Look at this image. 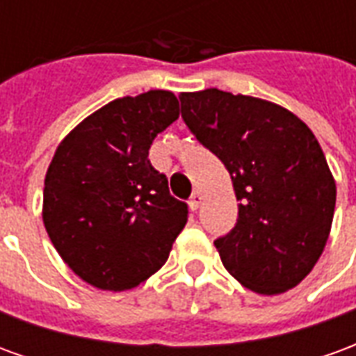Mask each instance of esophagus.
<instances>
[{
  "mask_svg": "<svg viewBox=\"0 0 356 356\" xmlns=\"http://www.w3.org/2000/svg\"><path fill=\"white\" fill-rule=\"evenodd\" d=\"M200 204H202V193L200 191H196V193H193V196H191L188 206H191V209H193V211H196V209L200 208Z\"/></svg>",
  "mask_w": 356,
  "mask_h": 356,
  "instance_id": "34e87169",
  "label": "esophagus"
}]
</instances>
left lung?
Listing matches in <instances>:
<instances>
[{"mask_svg": "<svg viewBox=\"0 0 356 356\" xmlns=\"http://www.w3.org/2000/svg\"><path fill=\"white\" fill-rule=\"evenodd\" d=\"M181 116L229 170L238 219L217 238L225 268L250 290L298 286L326 246L336 181L318 140L290 110L221 89L181 93Z\"/></svg>", "mask_w": 356, "mask_h": 356, "instance_id": "left-lung-1", "label": "left lung"}]
</instances>
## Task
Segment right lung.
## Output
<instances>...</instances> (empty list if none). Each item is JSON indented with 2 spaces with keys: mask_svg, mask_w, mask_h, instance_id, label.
I'll return each instance as SVG.
<instances>
[{
  "mask_svg": "<svg viewBox=\"0 0 356 356\" xmlns=\"http://www.w3.org/2000/svg\"><path fill=\"white\" fill-rule=\"evenodd\" d=\"M179 118L171 91L152 89L104 104L68 133L49 163L43 225L81 280L131 290L168 261L188 219L148 148Z\"/></svg>",
  "mask_w": 356,
  "mask_h": 356,
  "instance_id": "add662e5",
  "label": "right lung"
}]
</instances>
